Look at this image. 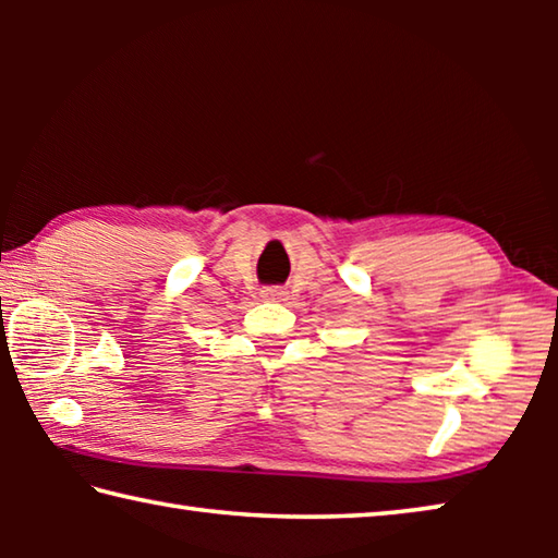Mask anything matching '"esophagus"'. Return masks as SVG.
<instances>
[{
	"mask_svg": "<svg viewBox=\"0 0 558 558\" xmlns=\"http://www.w3.org/2000/svg\"><path fill=\"white\" fill-rule=\"evenodd\" d=\"M260 298L268 300V302H282V300H288V290L278 288V286H270V288L260 290Z\"/></svg>",
	"mask_w": 558,
	"mask_h": 558,
	"instance_id": "1",
	"label": "esophagus"
}]
</instances>
